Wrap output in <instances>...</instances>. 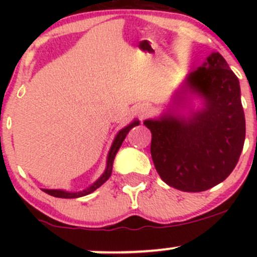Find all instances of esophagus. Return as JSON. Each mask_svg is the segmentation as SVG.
Returning <instances> with one entry per match:
<instances>
[{
    "label": "esophagus",
    "instance_id": "1",
    "mask_svg": "<svg viewBox=\"0 0 257 257\" xmlns=\"http://www.w3.org/2000/svg\"><path fill=\"white\" fill-rule=\"evenodd\" d=\"M150 110H152V105L150 104H142L141 107H139V113H141L142 115H147V114L150 113Z\"/></svg>",
    "mask_w": 257,
    "mask_h": 257
}]
</instances>
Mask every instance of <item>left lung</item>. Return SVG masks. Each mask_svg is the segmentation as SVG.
<instances>
[{"mask_svg":"<svg viewBox=\"0 0 257 257\" xmlns=\"http://www.w3.org/2000/svg\"><path fill=\"white\" fill-rule=\"evenodd\" d=\"M144 125L152 132L150 153L162 180L186 193L208 190L231 174L242 152L239 79L224 57L212 52Z\"/></svg>","mask_w":257,"mask_h":257,"instance_id":"obj_1","label":"left lung"}]
</instances>
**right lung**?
Listing matches in <instances>:
<instances>
[{"mask_svg": "<svg viewBox=\"0 0 257 257\" xmlns=\"http://www.w3.org/2000/svg\"><path fill=\"white\" fill-rule=\"evenodd\" d=\"M139 124H141L139 119H134L133 121H131L128 125H125L124 128H121L120 131L116 133V136L114 137V139H113V143H112V145H110L109 152H108L107 163H105L104 172H103V174L100 175V177L98 178L94 183L90 184L88 188L83 189V190H79V191H68V190H64V189H42V190L45 191V193H47L48 195L56 196V198H62V199L80 198V196H85V195H88V194L93 193L94 190H97V189L99 188V186H102L103 184H104L105 181L110 178V175H112L114 158H115V155H116V153H118L120 145L123 144L126 134L129 133V131H131L132 128L139 125Z\"/></svg>", "mask_w": 257, "mask_h": 257, "instance_id": "obj_1", "label": "right lung"}]
</instances>
